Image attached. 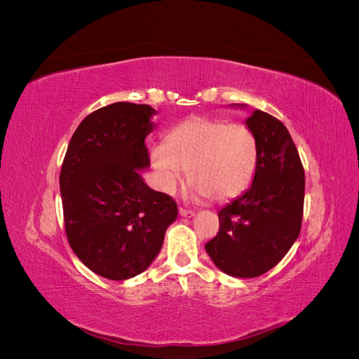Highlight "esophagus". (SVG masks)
Returning a JSON list of instances; mask_svg holds the SVG:
<instances>
[{
  "mask_svg": "<svg viewBox=\"0 0 359 359\" xmlns=\"http://www.w3.org/2000/svg\"><path fill=\"white\" fill-rule=\"evenodd\" d=\"M180 215L181 217H187V219H190V217L194 215V211L193 210H187V208H182V206H180Z\"/></svg>",
  "mask_w": 359,
  "mask_h": 359,
  "instance_id": "obj_1",
  "label": "esophagus"
}]
</instances>
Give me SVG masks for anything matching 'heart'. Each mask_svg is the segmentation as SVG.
Returning <instances> with one entry per match:
<instances>
[{
	"mask_svg": "<svg viewBox=\"0 0 359 359\" xmlns=\"http://www.w3.org/2000/svg\"><path fill=\"white\" fill-rule=\"evenodd\" d=\"M161 191L173 194L184 180L215 202L232 199L252 182L257 165V139L244 124L191 116L170 130L165 145L151 151Z\"/></svg>",
	"mask_w": 359,
	"mask_h": 359,
	"instance_id": "b5f03b06",
	"label": "heart"
}]
</instances>
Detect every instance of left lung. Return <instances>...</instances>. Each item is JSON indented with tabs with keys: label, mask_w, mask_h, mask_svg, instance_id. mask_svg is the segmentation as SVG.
Masks as SVG:
<instances>
[{
	"label": "left lung",
	"mask_w": 359,
	"mask_h": 359,
	"mask_svg": "<svg viewBox=\"0 0 359 359\" xmlns=\"http://www.w3.org/2000/svg\"><path fill=\"white\" fill-rule=\"evenodd\" d=\"M245 124L257 139L253 184L219 211V232L205 250L223 273L252 278L274 268L297 241L306 177L298 149L280 119L255 111Z\"/></svg>",
	"instance_id": "left-lung-1"
}]
</instances>
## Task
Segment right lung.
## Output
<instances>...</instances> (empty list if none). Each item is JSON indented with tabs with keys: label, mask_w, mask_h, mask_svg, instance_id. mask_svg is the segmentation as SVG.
<instances>
[{
	"label": "right lung",
	"mask_w": 359,
	"mask_h": 359,
	"mask_svg": "<svg viewBox=\"0 0 359 359\" xmlns=\"http://www.w3.org/2000/svg\"><path fill=\"white\" fill-rule=\"evenodd\" d=\"M148 104L118 102L94 111L76 128L60 173L64 226L74 255L93 273L127 280L158 255L177 202L149 189Z\"/></svg>",
	"instance_id": "add662e5"
}]
</instances>
